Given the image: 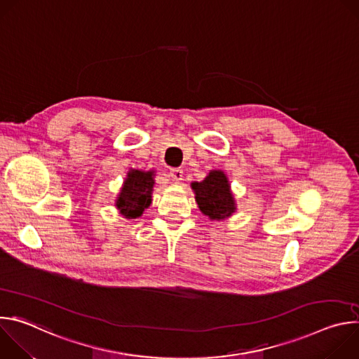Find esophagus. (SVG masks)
I'll return each mask as SVG.
<instances>
[{
  "label": "esophagus",
  "mask_w": 359,
  "mask_h": 359,
  "mask_svg": "<svg viewBox=\"0 0 359 359\" xmlns=\"http://www.w3.org/2000/svg\"><path fill=\"white\" fill-rule=\"evenodd\" d=\"M169 176L172 177L173 182L179 183V182L182 180V177H183V170H182V169H177V168H173V169H170Z\"/></svg>",
  "instance_id": "obj_1"
}]
</instances>
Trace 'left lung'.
Instances as JSON below:
<instances>
[{
    "label": "left lung",
    "mask_w": 359,
    "mask_h": 359,
    "mask_svg": "<svg viewBox=\"0 0 359 359\" xmlns=\"http://www.w3.org/2000/svg\"><path fill=\"white\" fill-rule=\"evenodd\" d=\"M191 189L200 212L210 220H223L236 212V201L224 172L212 170L203 182H193Z\"/></svg>",
    "instance_id": "obj_1"
}]
</instances>
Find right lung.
Wrapping results in <instances>:
<instances>
[{"instance_id": "obj_1", "label": "right lung", "mask_w": 359, "mask_h": 359, "mask_svg": "<svg viewBox=\"0 0 359 359\" xmlns=\"http://www.w3.org/2000/svg\"><path fill=\"white\" fill-rule=\"evenodd\" d=\"M153 176H155L153 170H129L116 198V208L122 216L126 219L140 217L144 209L150 206L153 184H155Z\"/></svg>"}]
</instances>
